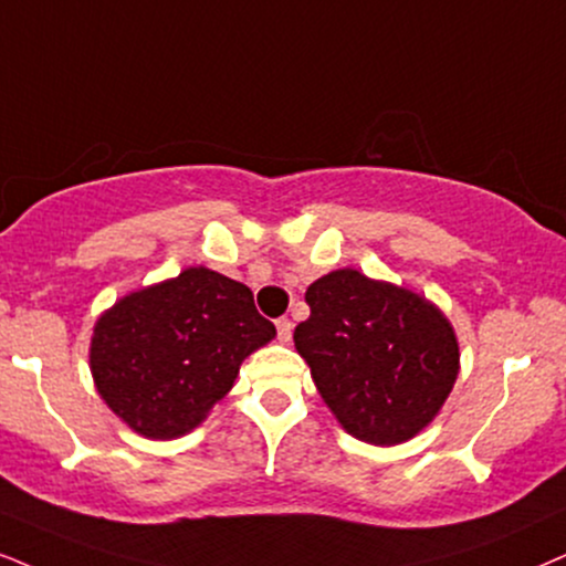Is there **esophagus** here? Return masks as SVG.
<instances>
[{
	"label": "esophagus",
	"mask_w": 566,
	"mask_h": 566,
	"mask_svg": "<svg viewBox=\"0 0 566 566\" xmlns=\"http://www.w3.org/2000/svg\"><path fill=\"white\" fill-rule=\"evenodd\" d=\"M276 336H279V342H284V345L292 339V321L290 318H276Z\"/></svg>",
	"instance_id": "esophagus-1"
}]
</instances>
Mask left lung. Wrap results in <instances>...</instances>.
Here are the masks:
<instances>
[{
  "instance_id": "1",
  "label": "left lung",
  "mask_w": 566,
  "mask_h": 566,
  "mask_svg": "<svg viewBox=\"0 0 566 566\" xmlns=\"http://www.w3.org/2000/svg\"><path fill=\"white\" fill-rule=\"evenodd\" d=\"M305 303L311 316L297 324L295 347L345 431L378 447L423 431L460 370L439 307L355 269L321 276Z\"/></svg>"
}]
</instances>
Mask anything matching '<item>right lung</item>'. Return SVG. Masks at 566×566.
Wrapping results in <instances>:
<instances>
[{
  "mask_svg": "<svg viewBox=\"0 0 566 566\" xmlns=\"http://www.w3.org/2000/svg\"><path fill=\"white\" fill-rule=\"evenodd\" d=\"M274 334L245 284L185 269L98 318L91 370L98 395L133 431L175 439L206 418L232 389L240 363Z\"/></svg>",
  "mask_w": 566,
  "mask_h": 566,
  "instance_id": "right-lung-1",
  "label": "right lung"
}]
</instances>
